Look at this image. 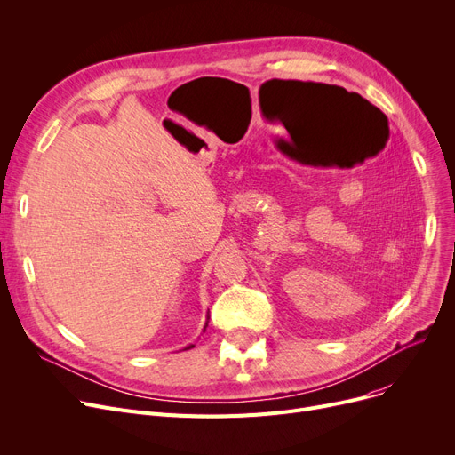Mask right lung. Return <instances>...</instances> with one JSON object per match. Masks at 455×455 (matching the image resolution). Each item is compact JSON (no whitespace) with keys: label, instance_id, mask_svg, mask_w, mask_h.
Returning a JSON list of instances; mask_svg holds the SVG:
<instances>
[{"label":"right lung","instance_id":"obj_1","mask_svg":"<svg viewBox=\"0 0 455 455\" xmlns=\"http://www.w3.org/2000/svg\"><path fill=\"white\" fill-rule=\"evenodd\" d=\"M206 319H208V317H206ZM206 326H208V321H206V324H204V328H203V331H204V330H206ZM194 347H196V345H189V347H186V348H194Z\"/></svg>","mask_w":455,"mask_h":455}]
</instances>
